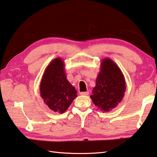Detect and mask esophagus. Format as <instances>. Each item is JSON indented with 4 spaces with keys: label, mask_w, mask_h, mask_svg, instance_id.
Returning a JSON list of instances; mask_svg holds the SVG:
<instances>
[{
    "label": "esophagus",
    "mask_w": 157,
    "mask_h": 157,
    "mask_svg": "<svg viewBox=\"0 0 157 157\" xmlns=\"http://www.w3.org/2000/svg\"><path fill=\"white\" fill-rule=\"evenodd\" d=\"M89 94V92L88 91H86V92H80L79 93V95H88Z\"/></svg>",
    "instance_id": "34e87169"
}]
</instances>
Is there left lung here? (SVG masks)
Wrapping results in <instances>:
<instances>
[{
    "mask_svg": "<svg viewBox=\"0 0 157 157\" xmlns=\"http://www.w3.org/2000/svg\"><path fill=\"white\" fill-rule=\"evenodd\" d=\"M126 88L121 69L111 59L104 58L90 97L93 104L103 112H109L123 99Z\"/></svg>",
    "mask_w": 157,
    "mask_h": 157,
    "instance_id": "obj_1",
    "label": "left lung"
}]
</instances>
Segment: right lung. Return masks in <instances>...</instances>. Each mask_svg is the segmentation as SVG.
I'll return each mask as SVG.
<instances>
[{"instance_id":"right-lung-1","label":"right lung","mask_w":157,"mask_h":157,"mask_svg":"<svg viewBox=\"0 0 157 157\" xmlns=\"http://www.w3.org/2000/svg\"><path fill=\"white\" fill-rule=\"evenodd\" d=\"M40 96L44 104L56 113H64L78 97L75 87L67 79L64 62L60 58L47 67L40 84Z\"/></svg>"}]
</instances>
